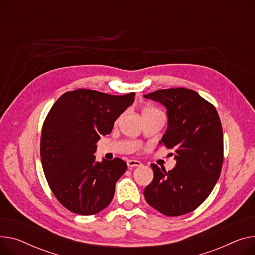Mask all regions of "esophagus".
Returning <instances> with one entry per match:
<instances>
[{"label":"esophagus","mask_w":255,"mask_h":255,"mask_svg":"<svg viewBox=\"0 0 255 255\" xmlns=\"http://www.w3.org/2000/svg\"><path fill=\"white\" fill-rule=\"evenodd\" d=\"M127 165L129 168H133V167H139L141 166V162L137 161V160H128L127 161Z\"/></svg>","instance_id":"esophagus-1"}]
</instances>
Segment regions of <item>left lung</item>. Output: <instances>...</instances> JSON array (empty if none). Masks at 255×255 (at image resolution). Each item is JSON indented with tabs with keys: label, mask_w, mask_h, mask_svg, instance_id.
Returning a JSON list of instances; mask_svg holds the SVG:
<instances>
[{
	"label": "left lung",
	"mask_w": 255,
	"mask_h": 255,
	"mask_svg": "<svg viewBox=\"0 0 255 255\" xmlns=\"http://www.w3.org/2000/svg\"><path fill=\"white\" fill-rule=\"evenodd\" d=\"M164 106L168 125L159 144L174 149L175 167H150L154 179L144 189L147 204L167 216L199 207L212 192L224 162L223 127L215 108L196 91L162 89L143 95Z\"/></svg>",
	"instance_id": "obj_1"
}]
</instances>
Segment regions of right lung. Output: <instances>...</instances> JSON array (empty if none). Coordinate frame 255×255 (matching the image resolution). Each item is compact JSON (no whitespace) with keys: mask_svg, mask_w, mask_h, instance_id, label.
I'll return each mask as SVG.
<instances>
[{"mask_svg":"<svg viewBox=\"0 0 255 255\" xmlns=\"http://www.w3.org/2000/svg\"><path fill=\"white\" fill-rule=\"evenodd\" d=\"M135 93L110 95L88 89L65 92L51 108L41 135V161L51 191L70 211L93 215L110 205L116 182L127 170L122 159L94 156Z\"/></svg>","mask_w":255,"mask_h":255,"instance_id":"1","label":"right lung"}]
</instances>
